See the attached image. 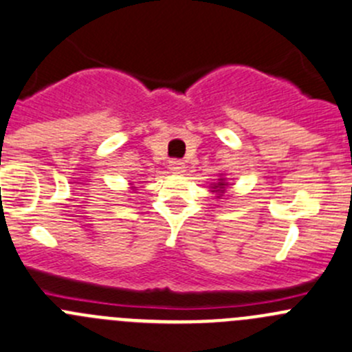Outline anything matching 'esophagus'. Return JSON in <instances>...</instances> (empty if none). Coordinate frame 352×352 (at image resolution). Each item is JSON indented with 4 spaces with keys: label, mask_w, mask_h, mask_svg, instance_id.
<instances>
[{
    "label": "esophagus",
    "mask_w": 352,
    "mask_h": 352,
    "mask_svg": "<svg viewBox=\"0 0 352 352\" xmlns=\"http://www.w3.org/2000/svg\"><path fill=\"white\" fill-rule=\"evenodd\" d=\"M169 171L176 173V175H179V173L184 171V162L181 161H169Z\"/></svg>",
    "instance_id": "34e87169"
}]
</instances>
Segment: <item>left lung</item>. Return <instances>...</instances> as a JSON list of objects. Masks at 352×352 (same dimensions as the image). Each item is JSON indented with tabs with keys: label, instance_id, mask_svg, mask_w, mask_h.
Masks as SVG:
<instances>
[{
	"label": "left lung",
	"instance_id": "8db88e82",
	"mask_svg": "<svg viewBox=\"0 0 352 352\" xmlns=\"http://www.w3.org/2000/svg\"><path fill=\"white\" fill-rule=\"evenodd\" d=\"M228 186V183H226L224 177H221V179L217 181V183L212 186V191H215V193H224V188Z\"/></svg>",
	"mask_w": 352,
	"mask_h": 352
}]
</instances>
